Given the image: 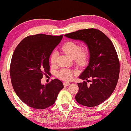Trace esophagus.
I'll return each mask as SVG.
<instances>
[{
    "label": "esophagus",
    "mask_w": 131,
    "mask_h": 131,
    "mask_svg": "<svg viewBox=\"0 0 131 131\" xmlns=\"http://www.w3.org/2000/svg\"><path fill=\"white\" fill-rule=\"evenodd\" d=\"M70 83L69 82H64L63 83V85H64V86H69V85H70Z\"/></svg>",
    "instance_id": "1"
}]
</instances>
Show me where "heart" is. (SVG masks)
Masks as SVG:
<instances>
[{
    "instance_id": "heart-1",
    "label": "heart",
    "mask_w": 131,
    "mask_h": 131,
    "mask_svg": "<svg viewBox=\"0 0 131 131\" xmlns=\"http://www.w3.org/2000/svg\"><path fill=\"white\" fill-rule=\"evenodd\" d=\"M61 49L70 57L74 58L75 62L80 67L86 65L88 62L89 51L87 49H82L81 46L73 41H68L66 42L62 46ZM57 58V52L52 53L50 60L52 65L56 63ZM74 73V71L71 70L62 69L57 73V76L62 80H70L73 78Z\"/></svg>"
}]
</instances>
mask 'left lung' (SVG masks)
<instances>
[{
    "label": "left lung",
    "instance_id": "8db88e82",
    "mask_svg": "<svg viewBox=\"0 0 131 131\" xmlns=\"http://www.w3.org/2000/svg\"><path fill=\"white\" fill-rule=\"evenodd\" d=\"M64 36L83 41L90 54L88 66L79 78L91 83L88 85L85 81L78 83L76 101L89 107L100 105L110 97L119 79L120 63L113 44L104 33L95 28L79 30Z\"/></svg>",
    "mask_w": 131,
    "mask_h": 131
}]
</instances>
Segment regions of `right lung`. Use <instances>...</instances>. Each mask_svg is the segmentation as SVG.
Segmentation results:
<instances>
[{
    "label": "right lung",
    "mask_w": 131,
    "mask_h": 131,
    "mask_svg": "<svg viewBox=\"0 0 131 131\" xmlns=\"http://www.w3.org/2000/svg\"><path fill=\"white\" fill-rule=\"evenodd\" d=\"M62 36H28L14 52L10 66L12 86L19 99L31 108L42 110L52 105L64 88L57 79L46 85L41 84L43 76L49 73L50 55Z\"/></svg>",
    "instance_id": "right-lung-1"
}]
</instances>
